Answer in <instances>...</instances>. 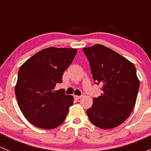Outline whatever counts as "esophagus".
<instances>
[{
    "mask_svg": "<svg viewBox=\"0 0 151 151\" xmlns=\"http://www.w3.org/2000/svg\"><path fill=\"white\" fill-rule=\"evenodd\" d=\"M74 99H76L78 100V99H80V98H81L82 96H74Z\"/></svg>",
    "mask_w": 151,
    "mask_h": 151,
    "instance_id": "esophagus-1",
    "label": "esophagus"
}]
</instances>
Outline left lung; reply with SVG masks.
<instances>
[{
  "label": "left lung",
  "instance_id": "left-lung-1",
  "mask_svg": "<svg viewBox=\"0 0 151 151\" xmlns=\"http://www.w3.org/2000/svg\"><path fill=\"white\" fill-rule=\"evenodd\" d=\"M93 78L101 85V96L93 98L87 115L97 127L109 129L129 117L139 88L134 65L126 58L101 45L83 48Z\"/></svg>",
  "mask_w": 151,
  "mask_h": 151
}]
</instances>
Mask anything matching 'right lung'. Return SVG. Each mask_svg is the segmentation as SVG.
Here are the masks:
<instances>
[{
	"mask_svg": "<svg viewBox=\"0 0 151 151\" xmlns=\"http://www.w3.org/2000/svg\"><path fill=\"white\" fill-rule=\"evenodd\" d=\"M77 52L76 49L49 47L19 68L15 95L21 112L33 126L52 129L64 121L74 98L54 88L62 83L63 73Z\"/></svg>",
	"mask_w": 151,
	"mask_h": 151,
	"instance_id": "add662e5",
	"label": "right lung"
}]
</instances>
